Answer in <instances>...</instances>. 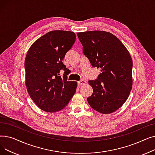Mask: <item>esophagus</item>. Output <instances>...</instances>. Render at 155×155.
<instances>
[{
  "label": "esophagus",
  "instance_id": "obj_1",
  "mask_svg": "<svg viewBox=\"0 0 155 155\" xmlns=\"http://www.w3.org/2000/svg\"><path fill=\"white\" fill-rule=\"evenodd\" d=\"M85 84V81L84 80H81L78 82V84L79 85H84Z\"/></svg>",
  "mask_w": 155,
  "mask_h": 155
}]
</instances>
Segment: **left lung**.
Returning a JSON list of instances; mask_svg holds the SVG:
<instances>
[{"mask_svg":"<svg viewBox=\"0 0 155 155\" xmlns=\"http://www.w3.org/2000/svg\"><path fill=\"white\" fill-rule=\"evenodd\" d=\"M83 53L92 66L101 68L95 80H89L93 94L90 106L102 114L119 109L127 99L133 85V61L129 51L114 35L103 31L78 32Z\"/></svg>","mask_w":155,"mask_h":155,"instance_id":"1","label":"left lung"}]
</instances>
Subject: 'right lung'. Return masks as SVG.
I'll use <instances>...</instances> for the list:
<instances>
[{
	"label": "right lung",
	"mask_w": 155,
	"mask_h": 155,
	"mask_svg": "<svg viewBox=\"0 0 155 155\" xmlns=\"http://www.w3.org/2000/svg\"><path fill=\"white\" fill-rule=\"evenodd\" d=\"M75 39L73 32L52 31L38 39L27 53L24 64L27 90L44 111L63 109L75 93L77 83L67 80L68 69L62 62ZM61 69L65 71L63 78Z\"/></svg>",
	"instance_id": "add662e5"
}]
</instances>
